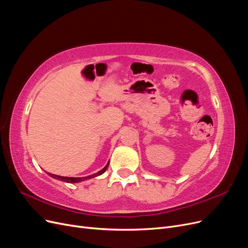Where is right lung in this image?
Returning a JSON list of instances; mask_svg holds the SVG:
<instances>
[{
    "label": "right lung",
    "mask_w": 248,
    "mask_h": 248,
    "mask_svg": "<svg viewBox=\"0 0 248 248\" xmlns=\"http://www.w3.org/2000/svg\"><path fill=\"white\" fill-rule=\"evenodd\" d=\"M108 163L106 167H104L101 170H99L98 172H96V174H93L91 176H88V177H82V178H74V177H62V176H58V175H52V174H48L49 176H51L52 178L55 179H58V180H61V181H64V182H67V183H78V182H81V181H85V180H88V179H91V178H94V177H97V176H100L101 174H103L104 171L107 170L108 167Z\"/></svg>",
    "instance_id": "1"
}]
</instances>
